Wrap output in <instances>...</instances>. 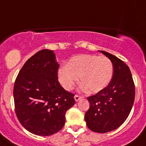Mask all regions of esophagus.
Returning a JSON list of instances; mask_svg holds the SVG:
<instances>
[{
	"label": "esophagus",
	"mask_w": 146,
	"mask_h": 146,
	"mask_svg": "<svg viewBox=\"0 0 146 146\" xmlns=\"http://www.w3.org/2000/svg\"><path fill=\"white\" fill-rule=\"evenodd\" d=\"M81 98H82V97H81V96H77V95H76V96H74V99H75L76 102H78V101H80Z\"/></svg>",
	"instance_id": "34e87169"
}]
</instances>
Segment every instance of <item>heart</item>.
Instances as JSON below:
<instances>
[{"label":"heart","mask_w":146,"mask_h":146,"mask_svg":"<svg viewBox=\"0 0 146 146\" xmlns=\"http://www.w3.org/2000/svg\"><path fill=\"white\" fill-rule=\"evenodd\" d=\"M113 72V64L107 57L80 54L72 57L66 66L58 70L57 79L64 89L71 90L80 76L82 89L90 93H98L108 86Z\"/></svg>","instance_id":"heart-1"}]
</instances>
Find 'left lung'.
Masks as SVG:
<instances>
[{
  "label": "left lung",
  "instance_id": "8db88e82",
  "mask_svg": "<svg viewBox=\"0 0 146 146\" xmlns=\"http://www.w3.org/2000/svg\"><path fill=\"white\" fill-rule=\"evenodd\" d=\"M99 51L112 62L113 76L105 89L87 98L90 108L85 113V120L92 131L104 133L116 129L127 120L134 103L135 86L124 62L106 51Z\"/></svg>",
  "mask_w": 146,
  "mask_h": 146
}]
</instances>
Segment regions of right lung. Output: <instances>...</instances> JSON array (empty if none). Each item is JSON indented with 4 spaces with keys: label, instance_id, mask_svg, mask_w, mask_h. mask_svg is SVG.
Wrapping results in <instances>:
<instances>
[{
    "label": "right lung",
    "instance_id": "1",
    "mask_svg": "<svg viewBox=\"0 0 146 146\" xmlns=\"http://www.w3.org/2000/svg\"><path fill=\"white\" fill-rule=\"evenodd\" d=\"M59 64L54 50L44 49L25 63L13 88L15 111L22 126L38 136H50L63 128L74 94L57 80Z\"/></svg>",
    "mask_w": 146,
    "mask_h": 146
}]
</instances>
